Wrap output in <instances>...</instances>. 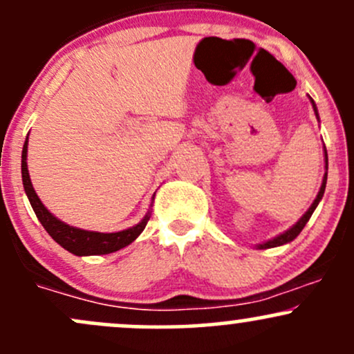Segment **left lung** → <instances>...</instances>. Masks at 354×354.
<instances>
[{"label": "left lung", "mask_w": 354, "mask_h": 354, "mask_svg": "<svg viewBox=\"0 0 354 354\" xmlns=\"http://www.w3.org/2000/svg\"><path fill=\"white\" fill-rule=\"evenodd\" d=\"M308 100H310L312 109H314L315 117H317V120H319V111H317V106H315L314 100H312L310 96H308ZM324 162H326V166H324V167H326L324 178H322V183H321V188H319V192H317V196H315V200H314V202H312V205L308 207V210L305 212V214L302 215V217H300L299 221H297L295 224H293L292 227H290V229H286L285 232L278 234V236L271 237V239L265 241V243L256 244V249H270V248H278V245L288 244V243H292V241L295 239V237L299 236L300 232H302V229L305 227V224H307L308 218L312 217V214H314V210H315V208H317L319 202H321L322 196H324V192H326V183H327V151H326V146H324Z\"/></svg>", "instance_id": "8db88e82"}]
</instances>
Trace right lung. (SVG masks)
<instances>
[{
  "mask_svg": "<svg viewBox=\"0 0 354 354\" xmlns=\"http://www.w3.org/2000/svg\"><path fill=\"white\" fill-rule=\"evenodd\" d=\"M27 154H28V136L27 140L24 144V151H21V181H24L25 193L28 196V202L32 205L33 212H35L37 218L40 221V224L44 225V229L49 232V236L55 241L59 245L66 249V251L73 252L74 256H100V254H110V252L118 251V249H124L125 245L132 244L137 237L140 236L146 224L151 217V207H149L147 214L144 215L142 221L139 224L129 227V229L118 230V232H96V230H86L80 229V227H74L62 222L61 218L55 217L54 214H50V210L42 203V200L39 198V195L33 189L32 180H30L28 174V166H27ZM152 202H154V196H152Z\"/></svg>",
  "mask_w": 354,
  "mask_h": 354,
  "instance_id": "right-lung-1",
  "label": "right lung"
}]
</instances>
